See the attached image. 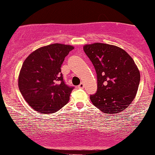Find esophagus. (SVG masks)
Here are the masks:
<instances>
[{"mask_svg": "<svg viewBox=\"0 0 155 155\" xmlns=\"http://www.w3.org/2000/svg\"><path fill=\"white\" fill-rule=\"evenodd\" d=\"M84 87H85V85H84L83 83H81L79 85H78V88H83Z\"/></svg>", "mask_w": 155, "mask_h": 155, "instance_id": "1", "label": "esophagus"}]
</instances>
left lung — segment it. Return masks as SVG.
Returning a JSON list of instances; mask_svg holds the SVG:
<instances>
[{
  "label": "left lung",
  "mask_w": 155,
  "mask_h": 155,
  "mask_svg": "<svg viewBox=\"0 0 155 155\" xmlns=\"http://www.w3.org/2000/svg\"><path fill=\"white\" fill-rule=\"evenodd\" d=\"M83 50L92 62L97 74L98 89L90 96L101 111L120 113L134 99L140 81V72L125 50L104 43L85 45Z\"/></svg>",
  "instance_id": "obj_1"
}]
</instances>
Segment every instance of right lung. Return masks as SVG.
<instances>
[{"label": "right lung", "mask_w": 155, "mask_h": 155, "mask_svg": "<svg viewBox=\"0 0 155 155\" xmlns=\"http://www.w3.org/2000/svg\"><path fill=\"white\" fill-rule=\"evenodd\" d=\"M73 49L70 45L52 44L36 49L24 60L18 75V87L34 110L54 114L68 103L74 87L64 83L61 66Z\"/></svg>", "instance_id": "add662e5"}]
</instances>
